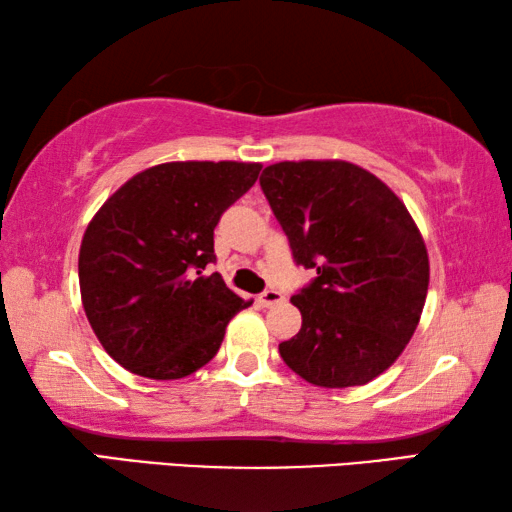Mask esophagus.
Here are the masks:
<instances>
[{
	"mask_svg": "<svg viewBox=\"0 0 512 512\" xmlns=\"http://www.w3.org/2000/svg\"><path fill=\"white\" fill-rule=\"evenodd\" d=\"M283 299H286V297H283L281 290L270 288V290H265L263 295H258V304L265 306V308H270V306H274V304H281Z\"/></svg>",
	"mask_w": 512,
	"mask_h": 512,
	"instance_id": "obj_1",
	"label": "esophagus"
}]
</instances>
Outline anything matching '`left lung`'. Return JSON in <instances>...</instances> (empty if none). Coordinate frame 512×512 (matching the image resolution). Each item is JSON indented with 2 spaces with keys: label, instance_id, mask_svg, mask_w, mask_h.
<instances>
[{
  "label": "left lung",
  "instance_id": "obj_1",
  "mask_svg": "<svg viewBox=\"0 0 512 512\" xmlns=\"http://www.w3.org/2000/svg\"><path fill=\"white\" fill-rule=\"evenodd\" d=\"M261 188L297 265L317 270L290 301L301 329L279 345L320 388L365 385L395 363L429 290L422 233L395 192L347 161L267 165Z\"/></svg>",
  "mask_w": 512,
  "mask_h": 512
}]
</instances>
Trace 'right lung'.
I'll return each instance as SVG.
<instances>
[{
    "label": "right lung",
    "mask_w": 512,
    "mask_h": 512,
    "mask_svg": "<svg viewBox=\"0 0 512 512\" xmlns=\"http://www.w3.org/2000/svg\"><path fill=\"white\" fill-rule=\"evenodd\" d=\"M261 163L154 165L115 190L79 249V286L92 331L124 370L183 379L211 360L226 324L251 301L217 272L213 231L254 186Z\"/></svg>",
    "instance_id": "add662e5"
}]
</instances>
